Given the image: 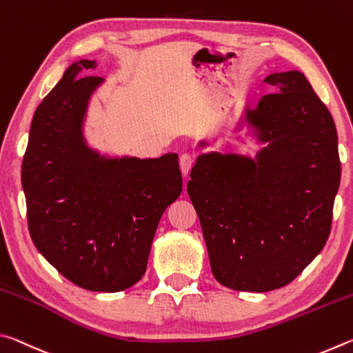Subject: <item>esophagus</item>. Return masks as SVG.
<instances>
[{
    "label": "esophagus",
    "instance_id": "esophagus-1",
    "mask_svg": "<svg viewBox=\"0 0 353 353\" xmlns=\"http://www.w3.org/2000/svg\"><path fill=\"white\" fill-rule=\"evenodd\" d=\"M179 166H181L182 174L188 176L191 166H193V157L190 154H182L181 159H179Z\"/></svg>",
    "mask_w": 353,
    "mask_h": 353
}]
</instances>
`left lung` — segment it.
<instances>
[{
  "label": "left lung",
  "instance_id": "8db88e82",
  "mask_svg": "<svg viewBox=\"0 0 353 353\" xmlns=\"http://www.w3.org/2000/svg\"><path fill=\"white\" fill-rule=\"evenodd\" d=\"M265 82L276 93L246 105L238 129L246 123L266 146L254 159L201 154L187 183L213 276L235 291L282 288L305 270L330 235L341 181L336 128L307 77L291 70Z\"/></svg>",
  "mask_w": 353,
  "mask_h": 353
}]
</instances>
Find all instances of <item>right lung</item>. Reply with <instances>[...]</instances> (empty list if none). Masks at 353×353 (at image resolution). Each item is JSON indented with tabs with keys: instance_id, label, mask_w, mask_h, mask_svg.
Here are the masks:
<instances>
[{
	"instance_id": "right-lung-1",
	"label": "right lung",
	"mask_w": 353,
	"mask_h": 353,
	"mask_svg": "<svg viewBox=\"0 0 353 353\" xmlns=\"http://www.w3.org/2000/svg\"><path fill=\"white\" fill-rule=\"evenodd\" d=\"M97 61L71 63L41 101L21 165L29 234L70 282L118 292L146 272L159 221L182 191L177 154L107 157L87 145L83 121L104 82L82 76Z\"/></svg>"
}]
</instances>
